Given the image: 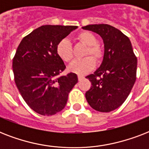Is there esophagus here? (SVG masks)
<instances>
[{
	"mask_svg": "<svg viewBox=\"0 0 149 149\" xmlns=\"http://www.w3.org/2000/svg\"><path fill=\"white\" fill-rule=\"evenodd\" d=\"M84 76H81V75H78V79H79V80H81V79H84Z\"/></svg>",
	"mask_w": 149,
	"mask_h": 149,
	"instance_id": "obj_1",
	"label": "esophagus"
}]
</instances>
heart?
<instances>
[{
  "instance_id": "b5f03b06",
  "label": "heart",
  "mask_w": 149,
  "mask_h": 149,
  "mask_svg": "<svg viewBox=\"0 0 149 149\" xmlns=\"http://www.w3.org/2000/svg\"><path fill=\"white\" fill-rule=\"evenodd\" d=\"M77 38L84 43V45H87V49L85 51L84 56H86L81 59H77L73 61L71 65L69 66V70L72 72L79 75H84L86 72H90L95 66V60L97 62H100L104 56V52L101 47L97 44V38L93 33L88 31H84L79 32L77 36ZM56 51L57 56L65 63H70L73 58V52H72V44L70 41L67 38H63L60 40L56 45ZM92 54V56L87 55Z\"/></svg>"
}]
</instances>
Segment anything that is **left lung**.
I'll list each match as a JSON object with an SVG mask.
<instances>
[{
	"label": "left lung",
	"instance_id": "8db88e82",
	"mask_svg": "<svg viewBox=\"0 0 149 149\" xmlns=\"http://www.w3.org/2000/svg\"><path fill=\"white\" fill-rule=\"evenodd\" d=\"M98 34L104 41L100 66L86 77L92 86L86 92L90 106L100 112H110L125 101L136 80L137 58L131 41L114 27L106 24L82 28Z\"/></svg>",
	"mask_w": 149,
	"mask_h": 149
}]
</instances>
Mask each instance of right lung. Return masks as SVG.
<instances>
[{
  "instance_id": "1",
  "label": "right lung",
  "mask_w": 149,
  "mask_h": 149,
  "mask_svg": "<svg viewBox=\"0 0 149 149\" xmlns=\"http://www.w3.org/2000/svg\"><path fill=\"white\" fill-rule=\"evenodd\" d=\"M78 27L42 25L20 42L13 58L15 81L26 104L41 115L56 114L65 107L68 95L78 82L56 54V45Z\"/></svg>"
}]
</instances>
